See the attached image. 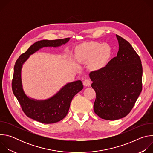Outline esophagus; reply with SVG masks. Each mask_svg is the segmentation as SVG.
I'll return each mask as SVG.
<instances>
[{"instance_id": "34e87169", "label": "esophagus", "mask_w": 153, "mask_h": 153, "mask_svg": "<svg viewBox=\"0 0 153 153\" xmlns=\"http://www.w3.org/2000/svg\"><path fill=\"white\" fill-rule=\"evenodd\" d=\"M91 83V80H90V79H85V80H83V85L85 86H90Z\"/></svg>"}]
</instances>
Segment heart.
Instances as JSON below:
<instances>
[{"label":"heart","instance_id":"obj_1","mask_svg":"<svg viewBox=\"0 0 153 153\" xmlns=\"http://www.w3.org/2000/svg\"><path fill=\"white\" fill-rule=\"evenodd\" d=\"M83 59L90 61V67L97 70L104 67L111 54V49L108 44H100L97 42H91L84 45L82 48Z\"/></svg>","mask_w":153,"mask_h":153}]
</instances>
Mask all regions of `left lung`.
Instances as JSON below:
<instances>
[{
    "instance_id": "8db88e82",
    "label": "left lung",
    "mask_w": 153,
    "mask_h": 153,
    "mask_svg": "<svg viewBox=\"0 0 153 153\" xmlns=\"http://www.w3.org/2000/svg\"><path fill=\"white\" fill-rule=\"evenodd\" d=\"M117 56L89 76L96 93L94 113L105 120H117L132 110L142 90L141 60L130 43L116 34Z\"/></svg>"
}]
</instances>
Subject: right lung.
I'll return each instance as SVG.
<instances>
[{"instance_id": "add662e5", "label": "right lung", "mask_w": 153, "mask_h": 153, "mask_svg": "<svg viewBox=\"0 0 153 153\" xmlns=\"http://www.w3.org/2000/svg\"><path fill=\"white\" fill-rule=\"evenodd\" d=\"M70 38L53 40H42L33 44L16 60L12 81V90L22 109L30 118L43 123H53L67 116L74 96L80 91L83 86L81 80L68 83L53 96L45 100L30 98L25 94L21 77L23 64L34 54L43 47H59L67 43Z\"/></svg>"}]
</instances>
